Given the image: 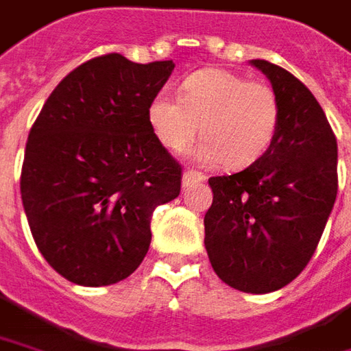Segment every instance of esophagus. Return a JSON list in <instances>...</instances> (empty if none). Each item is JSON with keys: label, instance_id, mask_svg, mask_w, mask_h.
I'll return each mask as SVG.
<instances>
[{"label": "esophagus", "instance_id": "obj_1", "mask_svg": "<svg viewBox=\"0 0 351 351\" xmlns=\"http://www.w3.org/2000/svg\"><path fill=\"white\" fill-rule=\"evenodd\" d=\"M206 180L201 171H195V170H187L183 171V189H189V187H195V185H201L203 181Z\"/></svg>", "mask_w": 351, "mask_h": 351}]
</instances>
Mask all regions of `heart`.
<instances>
[{"mask_svg": "<svg viewBox=\"0 0 351 351\" xmlns=\"http://www.w3.org/2000/svg\"><path fill=\"white\" fill-rule=\"evenodd\" d=\"M280 102L274 88L226 69H203L181 84V98L162 90L148 106V123L160 145L183 152L199 135L195 158L241 170L269 150L276 135Z\"/></svg>", "mask_w": 351, "mask_h": 351, "instance_id": "obj_1", "label": "heart"}]
</instances>
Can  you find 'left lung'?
Instances as JSON below:
<instances>
[{"label":"left lung","instance_id":"8db88e82","mask_svg":"<svg viewBox=\"0 0 351 351\" xmlns=\"http://www.w3.org/2000/svg\"><path fill=\"white\" fill-rule=\"evenodd\" d=\"M280 102L269 150L243 171L210 178L204 247L214 272L245 293L288 286L311 261L338 193V147L323 108L290 71L265 60Z\"/></svg>","mask_w":351,"mask_h":351}]
</instances>
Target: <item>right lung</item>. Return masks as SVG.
<instances>
[{"mask_svg": "<svg viewBox=\"0 0 351 351\" xmlns=\"http://www.w3.org/2000/svg\"><path fill=\"white\" fill-rule=\"evenodd\" d=\"M173 61L88 60L49 94L28 133L21 197L48 265L79 286H110L138 269L150 220L181 189V166L148 123Z\"/></svg>", "mask_w": 351, "mask_h": 351, "instance_id": "obj_1", "label": "right lung"}]
</instances>
